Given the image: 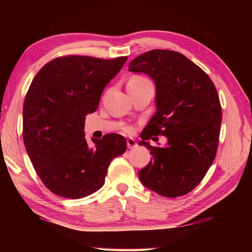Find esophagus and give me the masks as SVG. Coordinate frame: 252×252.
Returning <instances> with one entry per match:
<instances>
[{"mask_svg": "<svg viewBox=\"0 0 252 252\" xmlns=\"http://www.w3.org/2000/svg\"><path fill=\"white\" fill-rule=\"evenodd\" d=\"M126 144H127V148H129V149H133V148L138 146V143L135 142V140L132 139V138L126 139Z\"/></svg>", "mask_w": 252, "mask_h": 252, "instance_id": "esophagus-1", "label": "esophagus"}]
</instances>
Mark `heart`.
Listing matches in <instances>:
<instances>
[{
	"label": "heart",
	"instance_id": "heart-1",
	"mask_svg": "<svg viewBox=\"0 0 252 252\" xmlns=\"http://www.w3.org/2000/svg\"><path fill=\"white\" fill-rule=\"evenodd\" d=\"M147 84H151L150 81L147 78H144L142 75H132L129 81H127V89H139ZM126 131L130 130L126 129Z\"/></svg>",
	"mask_w": 252,
	"mask_h": 252
}]
</instances>
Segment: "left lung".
<instances>
[{
	"instance_id": "left-lung-1",
	"label": "left lung",
	"mask_w": 252,
	"mask_h": 252,
	"mask_svg": "<svg viewBox=\"0 0 252 252\" xmlns=\"http://www.w3.org/2000/svg\"><path fill=\"white\" fill-rule=\"evenodd\" d=\"M129 71L150 76L156 84L157 112L141 133L140 146L152 155L139 171L144 187L176 198L197 187L216 158L221 105L215 84L201 67L170 50H152L129 64ZM153 135L168 139L165 147H152Z\"/></svg>"
}]
</instances>
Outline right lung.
<instances>
[{
	"instance_id": "right-lung-1",
	"label": "right lung",
	"mask_w": 252,
	"mask_h": 252,
	"mask_svg": "<svg viewBox=\"0 0 252 252\" xmlns=\"http://www.w3.org/2000/svg\"><path fill=\"white\" fill-rule=\"evenodd\" d=\"M126 57L112 60L67 55L37 72L25 95L23 141L34 169L53 193L81 199L103 186L114 158L126 150L125 136L84 138V121L96 111L103 89Z\"/></svg>"
}]
</instances>
